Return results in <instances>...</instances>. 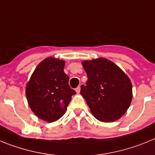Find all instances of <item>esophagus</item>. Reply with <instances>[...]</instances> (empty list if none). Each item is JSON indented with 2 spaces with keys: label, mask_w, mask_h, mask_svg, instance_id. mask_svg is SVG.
<instances>
[{
  "label": "esophagus",
  "mask_w": 155,
  "mask_h": 155,
  "mask_svg": "<svg viewBox=\"0 0 155 155\" xmlns=\"http://www.w3.org/2000/svg\"><path fill=\"white\" fill-rule=\"evenodd\" d=\"M76 91L77 94H79V92H80V87H78L76 89Z\"/></svg>",
  "instance_id": "1"
}]
</instances>
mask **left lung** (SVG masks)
Wrapping results in <instances>:
<instances>
[{"label": "left lung", "instance_id": "left-lung-1", "mask_svg": "<svg viewBox=\"0 0 155 155\" xmlns=\"http://www.w3.org/2000/svg\"><path fill=\"white\" fill-rule=\"evenodd\" d=\"M87 75L80 94L99 121L111 122L124 115L132 101V83L119 67L106 58L84 61Z\"/></svg>", "mask_w": 155, "mask_h": 155}]
</instances>
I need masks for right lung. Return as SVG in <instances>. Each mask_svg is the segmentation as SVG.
Returning a JSON list of instances; mask_svg holds the SVG:
<instances>
[{
    "mask_svg": "<svg viewBox=\"0 0 155 155\" xmlns=\"http://www.w3.org/2000/svg\"><path fill=\"white\" fill-rule=\"evenodd\" d=\"M64 61L54 58L44 59L37 65L25 88L28 103L35 115L49 122L64 114L72 95L69 77L64 72Z\"/></svg>",
    "mask_w": 155,
    "mask_h": 155,
    "instance_id": "obj_1",
    "label": "right lung"
}]
</instances>
